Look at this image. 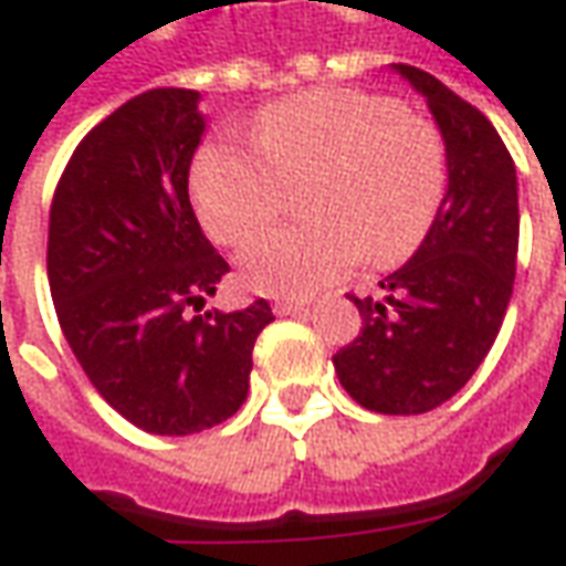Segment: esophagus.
<instances>
[{
	"label": "esophagus",
	"mask_w": 566,
	"mask_h": 566,
	"mask_svg": "<svg viewBox=\"0 0 566 566\" xmlns=\"http://www.w3.org/2000/svg\"><path fill=\"white\" fill-rule=\"evenodd\" d=\"M298 311H305V302H292V298H280V302H274V314H280V317L298 314Z\"/></svg>",
	"instance_id": "esophagus-1"
}]
</instances>
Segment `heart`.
Instances as JSON below:
<instances>
[{
  "label": "heart",
  "mask_w": 566,
  "mask_h": 566,
  "mask_svg": "<svg viewBox=\"0 0 566 566\" xmlns=\"http://www.w3.org/2000/svg\"><path fill=\"white\" fill-rule=\"evenodd\" d=\"M302 181L314 218L245 245L240 271L249 290L311 295L366 252L381 264L407 259L447 197L443 135L395 97L314 88L264 107L252 142H206L190 169L200 221L224 245L280 216L286 185Z\"/></svg>",
  "instance_id": "obj_1"
}]
</instances>
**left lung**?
<instances>
[{"mask_svg": "<svg viewBox=\"0 0 566 566\" xmlns=\"http://www.w3.org/2000/svg\"><path fill=\"white\" fill-rule=\"evenodd\" d=\"M424 97L447 147V197L412 259L354 298L364 329L333 357L342 388L385 416L447 403L484 364L517 261V171L493 123L419 67L391 64Z\"/></svg>", "mask_w": 566, "mask_h": 566, "instance_id": "8db88e82", "label": "left lung"}]
</instances>
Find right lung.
<instances>
[{"mask_svg": "<svg viewBox=\"0 0 566 566\" xmlns=\"http://www.w3.org/2000/svg\"><path fill=\"white\" fill-rule=\"evenodd\" d=\"M202 132L200 92L132 97L73 150L49 218V286L67 345L123 419L166 438L243 407L255 338L274 321L264 298L193 314L231 271L187 193Z\"/></svg>", "mask_w": 566, "mask_h": 566, "instance_id": "add662e5", "label": "right lung"}]
</instances>
